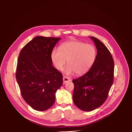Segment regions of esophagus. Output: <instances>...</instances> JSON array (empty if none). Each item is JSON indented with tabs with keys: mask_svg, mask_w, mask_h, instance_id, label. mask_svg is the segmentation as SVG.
<instances>
[{
	"mask_svg": "<svg viewBox=\"0 0 132 132\" xmlns=\"http://www.w3.org/2000/svg\"><path fill=\"white\" fill-rule=\"evenodd\" d=\"M63 84H65L66 82L70 81V78L68 77L64 76L63 77Z\"/></svg>",
	"mask_w": 132,
	"mask_h": 132,
	"instance_id": "34e87169",
	"label": "esophagus"
}]
</instances>
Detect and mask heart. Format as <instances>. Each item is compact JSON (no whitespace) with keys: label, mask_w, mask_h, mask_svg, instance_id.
Listing matches in <instances>:
<instances>
[{"label":"heart","mask_w":132,"mask_h":132,"mask_svg":"<svg viewBox=\"0 0 132 132\" xmlns=\"http://www.w3.org/2000/svg\"><path fill=\"white\" fill-rule=\"evenodd\" d=\"M96 52L92 45L82 41L71 40L62 44L58 49H54L51 53L52 62L58 70L63 69L66 61L68 66L65 73L82 75L87 72L96 59Z\"/></svg>","instance_id":"obj_1"}]
</instances>
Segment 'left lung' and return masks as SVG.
<instances>
[{"label": "left lung", "mask_w": 132, "mask_h": 132, "mask_svg": "<svg viewBox=\"0 0 132 132\" xmlns=\"http://www.w3.org/2000/svg\"><path fill=\"white\" fill-rule=\"evenodd\" d=\"M97 49L96 59L90 70L72 80L73 102L83 111L99 108L107 99L113 82L114 61L110 52L97 38L91 37Z\"/></svg>", "instance_id": "obj_1"}]
</instances>
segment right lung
<instances>
[{
  "label": "right lung",
  "mask_w": 132,
  "mask_h": 132,
  "mask_svg": "<svg viewBox=\"0 0 132 132\" xmlns=\"http://www.w3.org/2000/svg\"><path fill=\"white\" fill-rule=\"evenodd\" d=\"M61 38L37 36L20 53L16 78L26 102L44 111L54 104L55 93L63 84L62 74L52 65L51 53Z\"/></svg>",
  "instance_id": "obj_1"
}]
</instances>
